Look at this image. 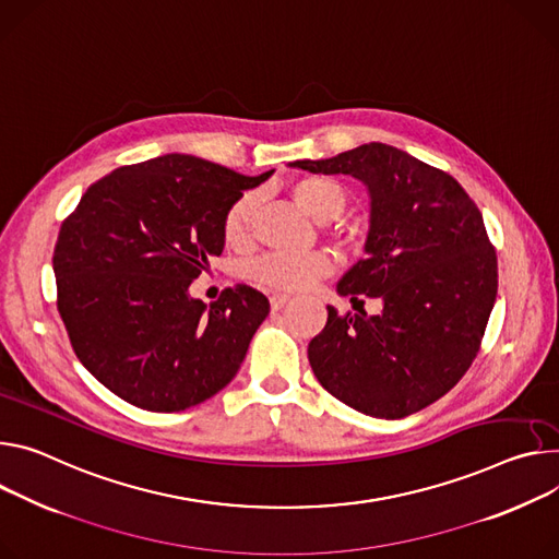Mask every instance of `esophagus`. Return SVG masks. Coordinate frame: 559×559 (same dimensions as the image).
Listing matches in <instances>:
<instances>
[{
	"instance_id": "obj_1",
	"label": "esophagus",
	"mask_w": 559,
	"mask_h": 559,
	"mask_svg": "<svg viewBox=\"0 0 559 559\" xmlns=\"http://www.w3.org/2000/svg\"><path fill=\"white\" fill-rule=\"evenodd\" d=\"M287 300H289V296H287V294H274V296L270 298L272 312H278V310H283V308L287 306Z\"/></svg>"
}]
</instances>
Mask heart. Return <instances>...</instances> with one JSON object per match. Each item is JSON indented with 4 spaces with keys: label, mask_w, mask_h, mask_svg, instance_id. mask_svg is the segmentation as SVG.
<instances>
[{
    "label": "heart",
    "mask_w": 559,
    "mask_h": 559,
    "mask_svg": "<svg viewBox=\"0 0 559 559\" xmlns=\"http://www.w3.org/2000/svg\"><path fill=\"white\" fill-rule=\"evenodd\" d=\"M292 198L302 212L325 223L345 210L347 191L343 185L330 178H302L292 185ZM253 212H257V198L251 193L240 195L227 210L223 221V236L227 245L240 247L249 240ZM330 272L332 261L325 251L267 253V257H261L247 267V274L253 283L278 292L306 289Z\"/></svg>",
    "instance_id": "obj_1"
}]
</instances>
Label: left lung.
<instances>
[{
	"mask_svg": "<svg viewBox=\"0 0 559 559\" xmlns=\"http://www.w3.org/2000/svg\"><path fill=\"white\" fill-rule=\"evenodd\" d=\"M289 167L352 176L370 195L368 257L336 292L352 306L377 298L381 312L341 317L328 306L308 345L314 377L364 415L419 413L466 374L495 306L497 257L481 212L452 176L383 142Z\"/></svg>",
	"mask_w": 559,
	"mask_h": 559,
	"instance_id": "left-lung-1",
	"label": "left lung"
}]
</instances>
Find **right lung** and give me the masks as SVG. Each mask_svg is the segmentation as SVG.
<instances>
[{
    "label": "right lung",
    "instance_id": "add662e5",
    "mask_svg": "<svg viewBox=\"0 0 559 559\" xmlns=\"http://www.w3.org/2000/svg\"><path fill=\"white\" fill-rule=\"evenodd\" d=\"M272 174L167 154L97 180L62 223L53 272L71 345L135 408L180 413L236 377L270 300L238 285L205 306L189 287L223 253L227 210Z\"/></svg>",
    "mask_w": 559,
    "mask_h": 559
}]
</instances>
